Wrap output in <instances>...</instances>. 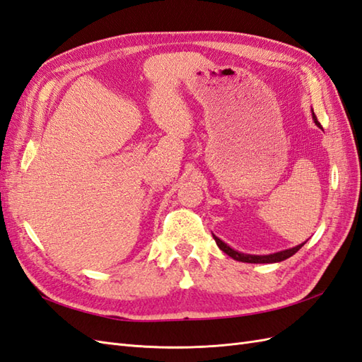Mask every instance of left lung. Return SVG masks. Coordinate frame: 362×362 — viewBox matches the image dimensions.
Listing matches in <instances>:
<instances>
[{"label": "left lung", "instance_id": "1", "mask_svg": "<svg viewBox=\"0 0 362 362\" xmlns=\"http://www.w3.org/2000/svg\"><path fill=\"white\" fill-rule=\"evenodd\" d=\"M312 117H313V122L317 124V127L322 128L321 124L318 122L317 116H315L313 110H312ZM212 237H214L217 246H218V247L221 249V251H223L226 255H229L230 258H234V260H237V262H243V263H278V262H283V260H286V258L292 257L295 252H298L300 249L305 245V242H304V243H301V245H298V246L291 247V249H284V251H280V252H274V254H267V255H252V254H243V252L235 251V249H233L229 245H226V243L223 242V240H220V238L216 237L214 234H212Z\"/></svg>", "mask_w": 362, "mask_h": 362}]
</instances>
